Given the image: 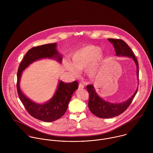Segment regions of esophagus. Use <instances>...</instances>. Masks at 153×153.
<instances>
[{"mask_svg": "<svg viewBox=\"0 0 153 153\" xmlns=\"http://www.w3.org/2000/svg\"><path fill=\"white\" fill-rule=\"evenodd\" d=\"M79 88H84V85L82 84V83H79Z\"/></svg>", "mask_w": 153, "mask_h": 153, "instance_id": "esophagus-1", "label": "esophagus"}]
</instances>
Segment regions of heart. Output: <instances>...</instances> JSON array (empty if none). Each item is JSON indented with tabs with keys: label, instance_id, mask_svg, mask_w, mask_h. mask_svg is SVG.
Wrapping results in <instances>:
<instances>
[{
	"label": "heart",
	"instance_id": "heart-1",
	"mask_svg": "<svg viewBox=\"0 0 153 153\" xmlns=\"http://www.w3.org/2000/svg\"><path fill=\"white\" fill-rule=\"evenodd\" d=\"M101 49L94 45H88L75 51L71 55L72 64L67 62L66 69L74 75H77L78 71L88 68V75L94 77L100 64L104 61V55L100 53Z\"/></svg>",
	"mask_w": 153,
	"mask_h": 153
}]
</instances>
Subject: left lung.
Instances as JSON below:
<instances>
[{
	"mask_svg": "<svg viewBox=\"0 0 153 153\" xmlns=\"http://www.w3.org/2000/svg\"><path fill=\"white\" fill-rule=\"evenodd\" d=\"M109 42L112 44L117 56H125L132 58L137 66V75L138 78V63L135 58L134 53L131 51V48L124 41L119 39H108ZM89 93L88 107L91 112L101 118H110L118 116L124 112L131 104L134 97L135 96L138 89L135 93L126 101L122 103H111L105 101L101 98L97 94L95 88L92 85L87 86Z\"/></svg>",
	"mask_w": 153,
	"mask_h": 153,
	"instance_id": "8db88e82",
	"label": "left lung"
}]
</instances>
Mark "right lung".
I'll use <instances>...</instances> for the list:
<instances>
[{"label": "right lung", "mask_w": 153, "mask_h": 153, "mask_svg": "<svg viewBox=\"0 0 153 153\" xmlns=\"http://www.w3.org/2000/svg\"><path fill=\"white\" fill-rule=\"evenodd\" d=\"M56 44H48L33 47L29 49L20 64L17 74V91L19 97L28 113L38 120L45 121H54L64 115L68 108L73 93L78 88L76 81L65 83L60 81L53 97L47 102L38 104L26 97L19 87L22 72L33 62L42 58H56L60 63L62 58L56 49Z\"/></svg>", "instance_id": "right-lung-1"}]
</instances>
